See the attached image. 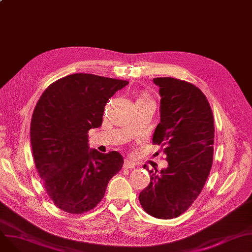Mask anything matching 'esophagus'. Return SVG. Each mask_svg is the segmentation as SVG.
<instances>
[{
  "label": "esophagus",
  "mask_w": 252,
  "mask_h": 252,
  "mask_svg": "<svg viewBox=\"0 0 252 252\" xmlns=\"http://www.w3.org/2000/svg\"><path fill=\"white\" fill-rule=\"evenodd\" d=\"M124 167H125V168H135V167H136V164H135L134 162L129 161V160H125Z\"/></svg>",
  "instance_id": "34e87169"
}]
</instances>
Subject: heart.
<instances>
[{"label": "heart", "instance_id": "1", "mask_svg": "<svg viewBox=\"0 0 252 252\" xmlns=\"http://www.w3.org/2000/svg\"><path fill=\"white\" fill-rule=\"evenodd\" d=\"M144 98H146V97H144Z\"/></svg>", "mask_w": 252, "mask_h": 252}]
</instances>
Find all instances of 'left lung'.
I'll return each instance as SVG.
<instances>
[{"mask_svg": "<svg viewBox=\"0 0 252 252\" xmlns=\"http://www.w3.org/2000/svg\"><path fill=\"white\" fill-rule=\"evenodd\" d=\"M159 87L160 123L153 143L160 145L168 165L149 170L150 184L139 200L147 214L168 220L186 211L203 189L213 165L214 115L203 93L173 77L153 78Z\"/></svg>", "mask_w": 252, "mask_h": 252, "instance_id": "8db88e82", "label": "left lung"}]
</instances>
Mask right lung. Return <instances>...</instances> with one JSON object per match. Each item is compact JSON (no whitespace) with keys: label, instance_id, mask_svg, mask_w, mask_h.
<instances>
[{"label":"right lung","instance_id":"add662e5","mask_svg":"<svg viewBox=\"0 0 252 252\" xmlns=\"http://www.w3.org/2000/svg\"><path fill=\"white\" fill-rule=\"evenodd\" d=\"M127 84L74 73L50 85L36 103L31 123L33 160L49 197L66 213L94 208L123 167L117 151L90 148L88 133L101 126L106 103Z\"/></svg>","mask_w":252,"mask_h":252}]
</instances>
